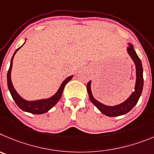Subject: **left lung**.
Masks as SVG:
<instances>
[{"label": "left lung", "instance_id": "1", "mask_svg": "<svg viewBox=\"0 0 154 154\" xmlns=\"http://www.w3.org/2000/svg\"><path fill=\"white\" fill-rule=\"evenodd\" d=\"M127 52H128L129 55L131 57L132 60H134V63L136 65L137 81H136L135 90L132 93L131 97L127 100L124 101V103L113 106H106V105L103 104V103H100L97 100L94 99V97H93L91 90V81H89L88 84H87V92H88V95H89L90 100H91V102L98 108V110L101 113H103L106 116H108V117L121 116V115L126 114L129 111H131L138 102V100H139L140 97L141 95V93H142L143 87L142 63H141V60L139 58V57L137 56V54L136 53V51H134V48H133V45L130 44V46L127 48Z\"/></svg>", "mask_w": 154, "mask_h": 154}]
</instances>
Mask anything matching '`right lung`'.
<instances>
[{
    "instance_id": "right-lung-1",
    "label": "right lung",
    "mask_w": 154,
    "mask_h": 154,
    "mask_svg": "<svg viewBox=\"0 0 154 154\" xmlns=\"http://www.w3.org/2000/svg\"><path fill=\"white\" fill-rule=\"evenodd\" d=\"M20 49H17L16 51L14 54L13 57L11 58V65H10L9 70L8 72V89H9L10 93L11 94L12 97H13L14 100L15 101V103L22 110L28 113H34V114H42V113H46L48 110H51V108L53 107L57 103L61 97V95L63 94V91L64 89L65 85L67 84L68 81H70L72 79L73 76L68 77L65 80H63V82L60 85V88L57 91V92L54 95L53 97L48 98V99H44V100H35V101H27L25 100L24 99L21 97L19 95L15 89L14 88V86L12 84L11 79V68H12V64H13V58L14 57V54L16 52Z\"/></svg>"
}]
</instances>
